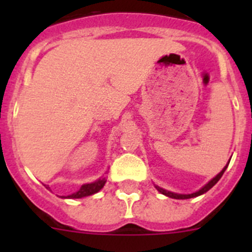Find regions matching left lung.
I'll return each mask as SVG.
<instances>
[{"instance_id": "obj_1", "label": "left lung", "mask_w": 252, "mask_h": 252, "mask_svg": "<svg viewBox=\"0 0 252 252\" xmlns=\"http://www.w3.org/2000/svg\"><path fill=\"white\" fill-rule=\"evenodd\" d=\"M229 164V163H228ZM228 164L227 166L224 167V168L222 169V171L220 172V173H218L217 175H216L215 178H213V179H211L210 182L207 183V184L205 185L204 188H201V189L199 190V191H196V192H192V194H188V195H184V194H175V192H172V191H167V190H164V189H162V188H159V187H157L156 185V189L158 190L159 192H161V194H163V195H166V196H168V197H172V199H178V200H184V199H191V197H196V196H200V195H202V194H205L206 191H208V190L211 189V188L213 187V185L216 184V183L218 182V180L220 179V178H222V175H223V173H224V171L225 169H227V167H228Z\"/></svg>"}]
</instances>
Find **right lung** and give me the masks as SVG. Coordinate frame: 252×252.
<instances>
[{"label": "right lung", "mask_w": 252, "mask_h": 252, "mask_svg": "<svg viewBox=\"0 0 252 252\" xmlns=\"http://www.w3.org/2000/svg\"><path fill=\"white\" fill-rule=\"evenodd\" d=\"M105 183H106V178L105 177L100 178L98 180H96V182L94 183H90V184L81 185L80 189H79L78 191L62 197H65V199H81V197L90 196V195H94L96 194V192L100 191V190L103 188V185H105Z\"/></svg>", "instance_id": "add662e5"}]
</instances>
